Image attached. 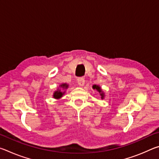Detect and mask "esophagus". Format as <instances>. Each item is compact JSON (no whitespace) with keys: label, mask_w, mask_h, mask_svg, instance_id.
Masks as SVG:
<instances>
[{"label":"esophagus","mask_w":159,"mask_h":159,"mask_svg":"<svg viewBox=\"0 0 159 159\" xmlns=\"http://www.w3.org/2000/svg\"><path fill=\"white\" fill-rule=\"evenodd\" d=\"M77 83L79 86H83L85 84V79L83 78H79L77 80Z\"/></svg>","instance_id":"obj_1"}]
</instances>
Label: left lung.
I'll return each instance as SVG.
<instances>
[{
    "mask_svg": "<svg viewBox=\"0 0 159 159\" xmlns=\"http://www.w3.org/2000/svg\"><path fill=\"white\" fill-rule=\"evenodd\" d=\"M93 88L94 90H97L98 91V92L99 93V94H100L101 95V98L103 99L104 98V93H103V91H102V90L101 89V88L99 87V85H93Z\"/></svg>",
    "mask_w": 159,
    "mask_h": 159,
    "instance_id": "obj_1",
    "label": "left lung"
}]
</instances>
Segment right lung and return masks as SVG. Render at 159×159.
I'll use <instances>...</instances> for the list:
<instances>
[{
    "mask_svg": "<svg viewBox=\"0 0 159 159\" xmlns=\"http://www.w3.org/2000/svg\"><path fill=\"white\" fill-rule=\"evenodd\" d=\"M60 87L62 88V89H66L68 88L69 85L66 84V83H62L60 85ZM65 92H61L60 89H57V90H56L55 93L53 94V98L55 99H60L62 95L64 94Z\"/></svg>",
    "mask_w": 159,
    "mask_h": 159,
    "instance_id": "add662e5",
    "label": "right lung"
}]
</instances>
